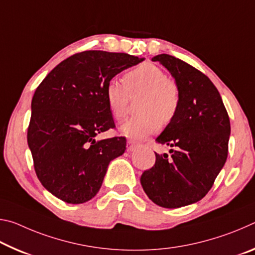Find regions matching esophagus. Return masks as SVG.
Returning a JSON list of instances; mask_svg holds the SVG:
<instances>
[{
    "instance_id": "34e87169",
    "label": "esophagus",
    "mask_w": 255,
    "mask_h": 255,
    "mask_svg": "<svg viewBox=\"0 0 255 255\" xmlns=\"http://www.w3.org/2000/svg\"><path fill=\"white\" fill-rule=\"evenodd\" d=\"M138 144H136L133 140H128L127 141V152H133L137 148Z\"/></svg>"
}]
</instances>
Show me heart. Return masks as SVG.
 Masks as SVG:
<instances>
[{"label":"heart","instance_id":"b5f03b06","mask_svg":"<svg viewBox=\"0 0 255 255\" xmlns=\"http://www.w3.org/2000/svg\"><path fill=\"white\" fill-rule=\"evenodd\" d=\"M124 84L111 80L105 90L108 108L117 120L126 114L129 97L143 93L138 102L141 114L120 125L119 131L124 136L133 140L145 139L158 130V118L167 123L174 117L179 107V89L161 67L152 63L141 64L125 75Z\"/></svg>","mask_w":255,"mask_h":255}]
</instances>
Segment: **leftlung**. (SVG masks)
<instances>
[{"instance_id":"8db88e82","label":"left lung","mask_w":255,"mask_h":255,"mask_svg":"<svg viewBox=\"0 0 255 255\" xmlns=\"http://www.w3.org/2000/svg\"><path fill=\"white\" fill-rule=\"evenodd\" d=\"M152 60L171 73L179 89L178 110L156 138L175 150L155 153L140 183L154 204L179 208L201 200L213 187L227 158L231 124L221 94L204 73L167 54Z\"/></svg>"}]
</instances>
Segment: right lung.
<instances>
[{
    "mask_svg": "<svg viewBox=\"0 0 255 255\" xmlns=\"http://www.w3.org/2000/svg\"><path fill=\"white\" fill-rule=\"evenodd\" d=\"M145 58L86 50L59 63L33 94L28 145L34 171L46 190L67 204L97 195L108 165L126 149V138L97 140L114 128L106 85Z\"/></svg>",
    "mask_w": 255,
    "mask_h": 255,
    "instance_id": "add662e5",
    "label": "right lung"
}]
</instances>
